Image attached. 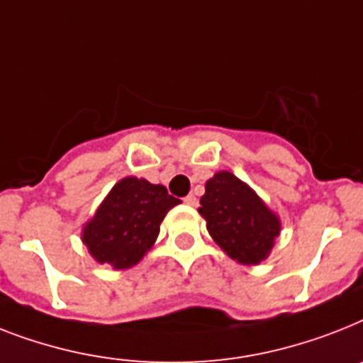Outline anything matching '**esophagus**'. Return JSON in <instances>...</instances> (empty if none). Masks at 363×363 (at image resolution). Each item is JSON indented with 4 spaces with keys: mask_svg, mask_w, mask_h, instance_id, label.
I'll return each mask as SVG.
<instances>
[{
    "mask_svg": "<svg viewBox=\"0 0 363 363\" xmlns=\"http://www.w3.org/2000/svg\"><path fill=\"white\" fill-rule=\"evenodd\" d=\"M184 203H186V205H190V207H197V197L194 196V194H190V196L184 197Z\"/></svg>",
    "mask_w": 363,
    "mask_h": 363,
    "instance_id": "34e87169",
    "label": "esophagus"
}]
</instances>
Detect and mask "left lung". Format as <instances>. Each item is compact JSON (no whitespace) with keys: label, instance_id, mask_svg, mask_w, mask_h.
Returning a JSON list of instances; mask_svg holds the SVG:
<instances>
[{"label":"left lung","instance_id":"left-lung-1","mask_svg":"<svg viewBox=\"0 0 363 363\" xmlns=\"http://www.w3.org/2000/svg\"><path fill=\"white\" fill-rule=\"evenodd\" d=\"M199 203L208 235L233 261L253 267L270 255L281 220L246 182L231 172L214 173Z\"/></svg>","mask_w":363,"mask_h":363}]
</instances>
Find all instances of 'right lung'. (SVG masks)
<instances>
[{
  "instance_id": "right-lung-1",
  "label": "right lung",
  "mask_w": 363,
  "mask_h": 363,
  "mask_svg": "<svg viewBox=\"0 0 363 363\" xmlns=\"http://www.w3.org/2000/svg\"><path fill=\"white\" fill-rule=\"evenodd\" d=\"M179 203L162 184L125 177L84 223L82 242L96 263L113 270L135 267L156 242L162 220Z\"/></svg>"
}]
</instances>
